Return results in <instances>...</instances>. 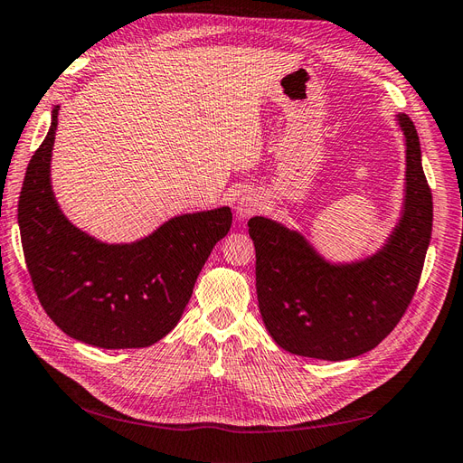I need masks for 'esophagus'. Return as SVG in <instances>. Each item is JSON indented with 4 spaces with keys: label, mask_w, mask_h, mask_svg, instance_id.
Segmentation results:
<instances>
[{
    "label": "esophagus",
    "mask_w": 463,
    "mask_h": 463,
    "mask_svg": "<svg viewBox=\"0 0 463 463\" xmlns=\"http://www.w3.org/2000/svg\"><path fill=\"white\" fill-rule=\"evenodd\" d=\"M260 208H262L260 197H257V194H253V193H247V194H243L240 201H237L235 216H237V220H245L249 216L257 214Z\"/></svg>",
    "instance_id": "34e87169"
}]
</instances>
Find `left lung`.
<instances>
[{"mask_svg": "<svg viewBox=\"0 0 463 463\" xmlns=\"http://www.w3.org/2000/svg\"><path fill=\"white\" fill-rule=\"evenodd\" d=\"M405 141L403 203L396 226L373 255L332 262L307 237L255 216L257 298L266 330L289 354L345 361L394 330L417 289L432 232V194L413 121L396 114Z\"/></svg>", "mask_w": 463, "mask_h": 463, "instance_id": "8db88e82", "label": "left lung"}]
</instances>
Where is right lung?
I'll return each mask as SVG.
<instances>
[{
    "mask_svg": "<svg viewBox=\"0 0 463 463\" xmlns=\"http://www.w3.org/2000/svg\"><path fill=\"white\" fill-rule=\"evenodd\" d=\"M60 106L26 167L19 230L40 305L67 335L104 349L148 347L184 315L199 272L232 228L230 206L174 216L131 243L96 240L61 213L52 189Z\"/></svg>",
    "mask_w": 463,
    "mask_h": 463,
    "instance_id": "right-lung-1",
    "label": "right lung"
}]
</instances>
